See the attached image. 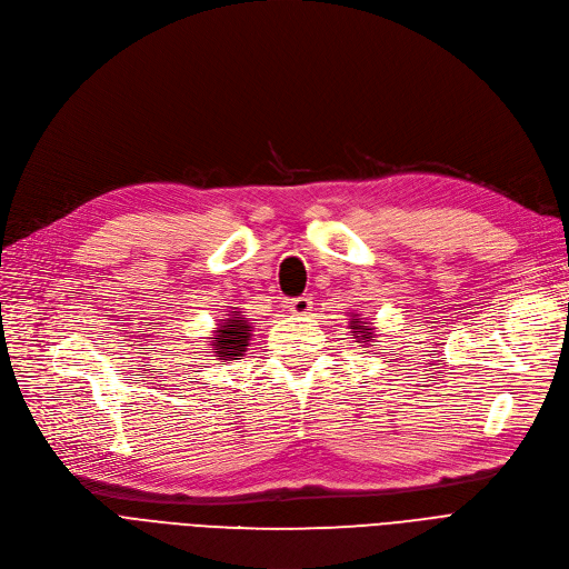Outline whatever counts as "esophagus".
Listing matches in <instances>:
<instances>
[{"label":"esophagus","mask_w":569,"mask_h":569,"mask_svg":"<svg viewBox=\"0 0 569 569\" xmlns=\"http://www.w3.org/2000/svg\"><path fill=\"white\" fill-rule=\"evenodd\" d=\"M311 298H307V296H302V298H292L290 302H288V307H290V311L296 313V317H307V313L311 311Z\"/></svg>","instance_id":"1"}]
</instances>
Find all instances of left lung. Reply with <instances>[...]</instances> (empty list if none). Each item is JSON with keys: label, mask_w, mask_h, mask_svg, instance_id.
<instances>
[{"label": "left lung", "mask_w": 569, "mask_h": 569, "mask_svg": "<svg viewBox=\"0 0 569 569\" xmlns=\"http://www.w3.org/2000/svg\"><path fill=\"white\" fill-rule=\"evenodd\" d=\"M349 328H351V332H353V338L359 340V342H370V340H372L375 328H372L368 321H361L359 313H356V317L349 321Z\"/></svg>", "instance_id": "left-lung-1"}]
</instances>
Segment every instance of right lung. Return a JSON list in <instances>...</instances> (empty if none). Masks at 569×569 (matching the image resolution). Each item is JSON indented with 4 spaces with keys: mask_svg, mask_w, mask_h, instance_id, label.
<instances>
[{
    "mask_svg": "<svg viewBox=\"0 0 569 569\" xmlns=\"http://www.w3.org/2000/svg\"><path fill=\"white\" fill-rule=\"evenodd\" d=\"M250 323L246 319V313L239 311L237 307L229 313H224V319H220L216 335L210 340V347H213V353L220 356V361L237 359V356H243L248 349L250 340Z\"/></svg>",
    "mask_w": 569,
    "mask_h": 569,
    "instance_id": "obj_1",
    "label": "right lung"
}]
</instances>
